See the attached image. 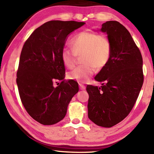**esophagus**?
Returning a JSON list of instances; mask_svg holds the SVG:
<instances>
[{
  "mask_svg": "<svg viewBox=\"0 0 154 154\" xmlns=\"http://www.w3.org/2000/svg\"><path fill=\"white\" fill-rule=\"evenodd\" d=\"M79 89H80L81 90H85V89H86V87L84 85H83L82 83H79Z\"/></svg>",
  "mask_w": 154,
  "mask_h": 154,
  "instance_id": "esophagus-1",
  "label": "esophagus"
}]
</instances>
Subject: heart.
I'll use <instances>...</instances> for the list:
<instances>
[{"instance_id": "heart-1", "label": "heart", "mask_w": 154, "mask_h": 154, "mask_svg": "<svg viewBox=\"0 0 154 154\" xmlns=\"http://www.w3.org/2000/svg\"><path fill=\"white\" fill-rule=\"evenodd\" d=\"M69 44L72 50L64 48L61 51V57L63 65L67 68H72L77 56L81 55V61L83 63L67 73L70 79L86 82L96 71V67L99 69L104 67L110 60L112 45L105 34L83 31L75 35Z\"/></svg>"}]
</instances>
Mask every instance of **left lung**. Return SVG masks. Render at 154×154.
<instances>
[{
  "label": "left lung",
  "instance_id": "obj_1",
  "mask_svg": "<svg viewBox=\"0 0 154 154\" xmlns=\"http://www.w3.org/2000/svg\"><path fill=\"white\" fill-rule=\"evenodd\" d=\"M100 30L112 45L108 63L94 79L100 87L87 85L88 117L98 126L110 128L128 115L143 82L141 52L127 29L117 21H108Z\"/></svg>",
  "mask_w": 154,
  "mask_h": 154
}]
</instances>
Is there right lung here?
<instances>
[{
  "label": "right lung",
  "instance_id": "right-lung-1",
  "mask_svg": "<svg viewBox=\"0 0 154 154\" xmlns=\"http://www.w3.org/2000/svg\"><path fill=\"white\" fill-rule=\"evenodd\" d=\"M85 24L47 22L35 29L23 45L16 75L20 97L29 115L44 125L63 120L69 103L79 91L76 81L64 80L61 53L67 35ZM58 80L62 82L54 87Z\"/></svg>",
  "mask_w": 154,
  "mask_h": 154
}]
</instances>
